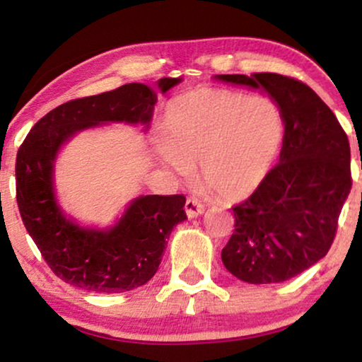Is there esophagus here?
Masks as SVG:
<instances>
[{"mask_svg": "<svg viewBox=\"0 0 362 362\" xmlns=\"http://www.w3.org/2000/svg\"><path fill=\"white\" fill-rule=\"evenodd\" d=\"M185 209H186L187 217L192 219V217H197L199 214H202V212H204V204H202L199 199H196V197H187Z\"/></svg>", "mask_w": 362, "mask_h": 362, "instance_id": "34e87169", "label": "esophagus"}]
</instances>
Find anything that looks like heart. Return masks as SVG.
Returning <instances> with one entry per match:
<instances>
[{
    "label": "heart",
    "mask_w": 362,
    "mask_h": 362,
    "mask_svg": "<svg viewBox=\"0 0 362 362\" xmlns=\"http://www.w3.org/2000/svg\"><path fill=\"white\" fill-rule=\"evenodd\" d=\"M284 136V113L272 98L196 88L165 108L161 158L180 175L199 163V180L211 194L239 201L269 175Z\"/></svg>",
    "instance_id": "1"
}]
</instances>
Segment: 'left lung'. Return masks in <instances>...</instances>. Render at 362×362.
I'll return each instance as SVG.
<instances>
[{"label": "left lung", "instance_id": "1", "mask_svg": "<svg viewBox=\"0 0 362 362\" xmlns=\"http://www.w3.org/2000/svg\"><path fill=\"white\" fill-rule=\"evenodd\" d=\"M264 88L285 118L279 165L245 201L232 207L234 234L222 262L247 284H280L328 254L353 186L348 135L313 88L293 77L259 72L217 76Z\"/></svg>", "mask_w": 362, "mask_h": 362}]
</instances>
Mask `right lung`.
Returning <instances> with one entry per match:
<instances>
[{"mask_svg": "<svg viewBox=\"0 0 362 362\" xmlns=\"http://www.w3.org/2000/svg\"><path fill=\"white\" fill-rule=\"evenodd\" d=\"M181 78L165 77V93ZM156 93L127 83L100 95L76 98L44 115L16 156V201L24 227L54 274L93 293H122L145 285L161 264L173 227L186 219V197L140 196L112 229H83L62 214L54 197V160L64 143L83 128L107 122L148 125Z\"/></svg>", "mask_w": 362, "mask_h": 362, "instance_id": "1", "label": "right lung"}]
</instances>
